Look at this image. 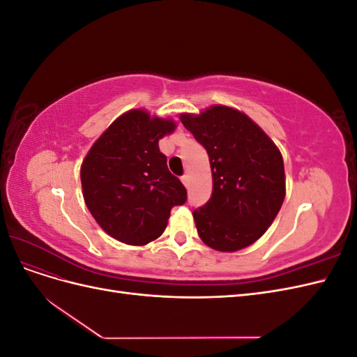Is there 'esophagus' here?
Instances as JSON below:
<instances>
[{
    "label": "esophagus",
    "instance_id": "1",
    "mask_svg": "<svg viewBox=\"0 0 357 357\" xmlns=\"http://www.w3.org/2000/svg\"><path fill=\"white\" fill-rule=\"evenodd\" d=\"M181 183L188 188V186H189V177H188V176H183V177H181Z\"/></svg>",
    "mask_w": 357,
    "mask_h": 357
}]
</instances>
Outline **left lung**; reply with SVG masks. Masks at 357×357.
Masks as SVG:
<instances>
[{"mask_svg":"<svg viewBox=\"0 0 357 357\" xmlns=\"http://www.w3.org/2000/svg\"><path fill=\"white\" fill-rule=\"evenodd\" d=\"M180 121L210 158L211 198L192 213L199 238L219 252L248 247L266 232L283 205L282 153L250 117L232 107L183 113Z\"/></svg>","mask_w":357,"mask_h":357,"instance_id":"1","label":"left lung"}]
</instances>
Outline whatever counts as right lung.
Listing matches in <instances>:
<instances>
[{"label":"right lung","instance_id":"obj_1","mask_svg":"<svg viewBox=\"0 0 357 357\" xmlns=\"http://www.w3.org/2000/svg\"><path fill=\"white\" fill-rule=\"evenodd\" d=\"M176 129L171 119L146 110L119 116L83 159L80 180L86 207L113 238L144 245L165 231L171 208L188 193L167 167L159 139Z\"/></svg>","mask_w":357,"mask_h":357}]
</instances>
